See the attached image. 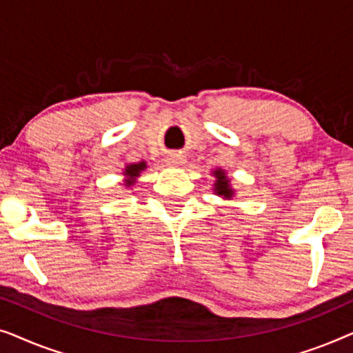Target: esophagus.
<instances>
[{"mask_svg":"<svg viewBox=\"0 0 353 353\" xmlns=\"http://www.w3.org/2000/svg\"><path fill=\"white\" fill-rule=\"evenodd\" d=\"M183 156H180V154H172V156L167 157V163L168 165H180V163H183Z\"/></svg>","mask_w":353,"mask_h":353,"instance_id":"obj_1","label":"esophagus"}]
</instances>
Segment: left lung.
Here are the masks:
<instances>
[{"instance_id":"1","label":"left lung","mask_w":353,"mask_h":353,"mask_svg":"<svg viewBox=\"0 0 353 353\" xmlns=\"http://www.w3.org/2000/svg\"><path fill=\"white\" fill-rule=\"evenodd\" d=\"M214 176L216 178L215 185H214L215 194L225 197V199H231V197H233V194H234V191L230 185V178L226 176L225 170H221V168H216V170L214 172Z\"/></svg>"}]
</instances>
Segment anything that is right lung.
I'll return each mask as SVG.
<instances>
[{
    "label": "right lung",
    "mask_w": 353,
    "mask_h": 353,
    "mask_svg": "<svg viewBox=\"0 0 353 353\" xmlns=\"http://www.w3.org/2000/svg\"><path fill=\"white\" fill-rule=\"evenodd\" d=\"M144 168H146V162L128 163L123 170V175H125V178H127V180H125V186H132L134 180H137V178L139 176V173H141Z\"/></svg>",
    "instance_id": "obj_1"
}]
</instances>
